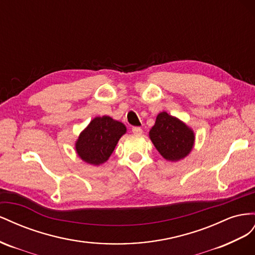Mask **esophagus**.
Segmentation results:
<instances>
[{
  "label": "esophagus",
  "mask_w": 255,
  "mask_h": 255,
  "mask_svg": "<svg viewBox=\"0 0 255 255\" xmlns=\"http://www.w3.org/2000/svg\"><path fill=\"white\" fill-rule=\"evenodd\" d=\"M132 132H133L134 134L140 135V134H142L143 130H142L140 127H132Z\"/></svg>",
  "instance_id": "34e87169"
}]
</instances>
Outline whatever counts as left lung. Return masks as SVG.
<instances>
[{
    "instance_id": "1",
    "label": "left lung",
    "mask_w": 255,
    "mask_h": 255,
    "mask_svg": "<svg viewBox=\"0 0 255 255\" xmlns=\"http://www.w3.org/2000/svg\"><path fill=\"white\" fill-rule=\"evenodd\" d=\"M149 137L160 155L169 161H178L188 156L195 139L191 128L166 112L157 115Z\"/></svg>"
}]
</instances>
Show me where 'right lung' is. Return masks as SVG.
I'll use <instances>...</instances> for the list:
<instances>
[{
	"instance_id": "right-lung-1",
	"label": "right lung",
	"mask_w": 255,
	"mask_h": 255,
	"mask_svg": "<svg viewBox=\"0 0 255 255\" xmlns=\"http://www.w3.org/2000/svg\"><path fill=\"white\" fill-rule=\"evenodd\" d=\"M125 133L126 126L123 123L110 116H98L80 133L76 142L77 154L86 163L103 164L111 156L121 136Z\"/></svg>"
}]
</instances>
